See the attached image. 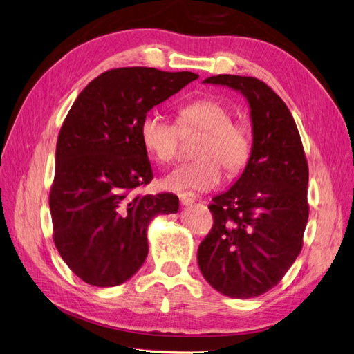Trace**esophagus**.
Segmentation results:
<instances>
[{"label": "esophagus", "instance_id": "esophagus-1", "mask_svg": "<svg viewBox=\"0 0 354 354\" xmlns=\"http://www.w3.org/2000/svg\"><path fill=\"white\" fill-rule=\"evenodd\" d=\"M178 198H180V202H181V205H183V207L192 205V203H194L195 199H196L195 194H192V192H183V194L178 195Z\"/></svg>", "mask_w": 354, "mask_h": 354}]
</instances>
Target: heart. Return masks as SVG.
I'll list each match as a JSON object with an SVG mask.
<instances>
[{"mask_svg": "<svg viewBox=\"0 0 354 354\" xmlns=\"http://www.w3.org/2000/svg\"><path fill=\"white\" fill-rule=\"evenodd\" d=\"M181 131L202 133L196 162L185 164L164 177L162 185L173 192L216 187L221 180V167L230 176L241 173L248 164L252 149L251 131L246 124L232 121V112L216 99H198L177 111ZM140 137L146 151L158 162L168 164L174 159L178 145V128L164 116L151 113L140 125Z\"/></svg>", "mask_w": 354, "mask_h": 354, "instance_id": "heart-1", "label": "heart"}]
</instances>
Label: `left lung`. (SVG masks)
<instances>
[{"label": "left lung", "instance_id": "obj_1", "mask_svg": "<svg viewBox=\"0 0 354 354\" xmlns=\"http://www.w3.org/2000/svg\"><path fill=\"white\" fill-rule=\"evenodd\" d=\"M248 102L252 149L234 185L214 196V224L198 248L205 281L230 298H254L281 282L303 246L308 218V167L294 118L269 85L217 75Z\"/></svg>", "mask_w": 354, "mask_h": 354}]
</instances>
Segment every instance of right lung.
<instances>
[{
	"instance_id": "1",
	"label": "right lung",
	"mask_w": 354,
	"mask_h": 354,
	"mask_svg": "<svg viewBox=\"0 0 354 354\" xmlns=\"http://www.w3.org/2000/svg\"><path fill=\"white\" fill-rule=\"evenodd\" d=\"M195 80L194 72L120 68L99 75L73 102L57 138L50 211L56 248L85 283L127 282L146 260L152 218L178 211L173 194L134 195L153 178L140 125Z\"/></svg>"
}]
</instances>
